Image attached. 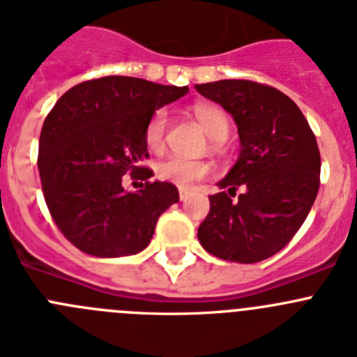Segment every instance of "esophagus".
Listing matches in <instances>:
<instances>
[{
	"mask_svg": "<svg viewBox=\"0 0 357 357\" xmlns=\"http://www.w3.org/2000/svg\"><path fill=\"white\" fill-rule=\"evenodd\" d=\"M191 195H193V191H191V189H189V188H178V197H181L182 202L188 200V198L191 197Z\"/></svg>",
	"mask_w": 357,
	"mask_h": 357,
	"instance_id": "34e87169",
	"label": "esophagus"
}]
</instances>
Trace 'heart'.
Here are the masks:
<instances>
[{
  "instance_id": "b5f03b06",
  "label": "heart",
  "mask_w": 357,
  "mask_h": 357,
  "mask_svg": "<svg viewBox=\"0 0 357 357\" xmlns=\"http://www.w3.org/2000/svg\"><path fill=\"white\" fill-rule=\"evenodd\" d=\"M195 116L200 121L202 128L206 130L211 139L214 141H225L230 132V119L222 109L214 105H202L195 107ZM166 130H168V112L164 109H159L153 112L144 130V141H146L148 150L162 151L166 144ZM157 176L160 181L172 182L181 188L195 184L202 181L204 176L209 173V166L202 160H189L182 157H168V159L160 160L155 168Z\"/></svg>"
}]
</instances>
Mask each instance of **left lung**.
Instances as JSON below:
<instances>
[{"instance_id":"1","label":"left lung","mask_w":357,"mask_h":357,"mask_svg":"<svg viewBox=\"0 0 357 357\" xmlns=\"http://www.w3.org/2000/svg\"><path fill=\"white\" fill-rule=\"evenodd\" d=\"M238 125L241 151L198 227L200 245L220 259L259 263L291 241L320 188V151L291 98L250 80L195 85ZM243 193L232 201L235 191Z\"/></svg>"}]
</instances>
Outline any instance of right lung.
Segmentation results:
<instances>
[{"label":"right lung","instance_id":"obj_1","mask_svg":"<svg viewBox=\"0 0 357 357\" xmlns=\"http://www.w3.org/2000/svg\"><path fill=\"white\" fill-rule=\"evenodd\" d=\"M189 87L134 77H103L61 96L39 139L40 184L53 222L78 250L121 257L144 250L160 214L178 202L169 182L150 181L144 130L157 109ZM141 178L137 192L122 189V175Z\"/></svg>","mask_w":357,"mask_h":357}]
</instances>
